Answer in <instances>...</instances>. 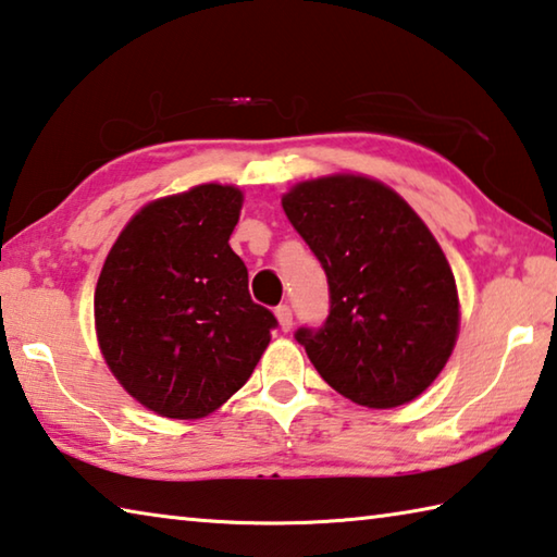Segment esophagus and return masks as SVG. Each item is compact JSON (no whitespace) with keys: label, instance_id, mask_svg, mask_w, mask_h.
I'll return each instance as SVG.
<instances>
[{"label":"esophagus","instance_id":"34e87169","mask_svg":"<svg viewBox=\"0 0 557 557\" xmlns=\"http://www.w3.org/2000/svg\"><path fill=\"white\" fill-rule=\"evenodd\" d=\"M275 317H277V323L282 331H289L292 329V309L287 305H280L275 309Z\"/></svg>","mask_w":557,"mask_h":557}]
</instances>
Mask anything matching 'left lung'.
I'll list each match as a JSON object with an SVG mask.
<instances>
[{"instance_id":"left-lung-1","label":"left lung","mask_w":557,"mask_h":557,"mask_svg":"<svg viewBox=\"0 0 557 557\" xmlns=\"http://www.w3.org/2000/svg\"><path fill=\"white\" fill-rule=\"evenodd\" d=\"M282 209L329 280L323 326L295 333L313 368L362 407L417 399L446 368L460 326L453 270L429 226L362 175L299 182Z\"/></svg>"}]
</instances>
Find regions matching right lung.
Listing matches in <instances>:
<instances>
[{"label": "right lung", "mask_w": 557, "mask_h": 557, "mask_svg": "<svg viewBox=\"0 0 557 557\" xmlns=\"http://www.w3.org/2000/svg\"><path fill=\"white\" fill-rule=\"evenodd\" d=\"M244 195L199 185L146 205L121 231L95 289L109 370L168 419H201L238 392L277 326L248 295L228 238Z\"/></svg>", "instance_id": "1"}]
</instances>
